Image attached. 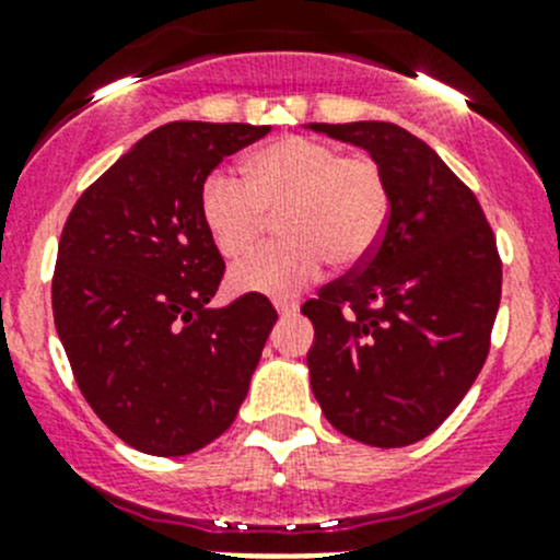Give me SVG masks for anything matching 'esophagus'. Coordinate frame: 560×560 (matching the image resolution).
Returning a JSON list of instances; mask_svg holds the SVG:
<instances>
[{"mask_svg": "<svg viewBox=\"0 0 560 560\" xmlns=\"http://www.w3.org/2000/svg\"><path fill=\"white\" fill-rule=\"evenodd\" d=\"M276 312H279L281 317H290L298 312V304H290V301H276Z\"/></svg>", "mask_w": 560, "mask_h": 560, "instance_id": "obj_1", "label": "esophagus"}]
</instances>
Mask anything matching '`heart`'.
Masks as SVG:
<instances>
[{
  "mask_svg": "<svg viewBox=\"0 0 560 560\" xmlns=\"http://www.w3.org/2000/svg\"><path fill=\"white\" fill-rule=\"evenodd\" d=\"M276 215L279 243L232 270L237 292H284L315 279L328 259L337 268L364 262L389 218L384 168L368 154L290 135L256 151L245 179L212 171L201 187V218L226 259L250 254Z\"/></svg>",
  "mask_w": 560,
  "mask_h": 560,
  "instance_id": "b5f03b06",
  "label": "heart"
}]
</instances>
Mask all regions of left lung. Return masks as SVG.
Segmentation results:
<instances>
[{"label":"left lung","instance_id":"1","mask_svg":"<svg viewBox=\"0 0 560 560\" xmlns=\"http://www.w3.org/2000/svg\"><path fill=\"white\" fill-rule=\"evenodd\" d=\"M370 151L389 185L373 254L320 287L306 364L326 420L373 447L436 431L478 378L503 290L494 232L475 192L398 124H310Z\"/></svg>","mask_w":560,"mask_h":560}]
</instances>
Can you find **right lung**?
I'll use <instances>...</instances> for the list:
<instances>
[{
  "label": "right lung",
  "mask_w": 560,
  "mask_h": 560,
  "mask_svg": "<svg viewBox=\"0 0 560 560\" xmlns=\"http://www.w3.org/2000/svg\"><path fill=\"white\" fill-rule=\"evenodd\" d=\"M268 132L165 124L109 165L62 226L57 337L91 409L135 451H201L245 400L279 315L262 292L209 306L223 256L203 226L201 187L223 156Z\"/></svg>",
  "instance_id": "add662e5"
}]
</instances>
